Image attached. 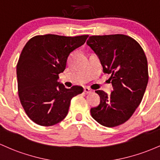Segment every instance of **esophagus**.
<instances>
[{"instance_id":"1","label":"esophagus","mask_w":160,"mask_h":160,"mask_svg":"<svg viewBox=\"0 0 160 160\" xmlns=\"http://www.w3.org/2000/svg\"><path fill=\"white\" fill-rule=\"evenodd\" d=\"M84 91H85V93H86V94H91V93L92 92V90L90 89L89 88L85 87V88H84Z\"/></svg>"}]
</instances>
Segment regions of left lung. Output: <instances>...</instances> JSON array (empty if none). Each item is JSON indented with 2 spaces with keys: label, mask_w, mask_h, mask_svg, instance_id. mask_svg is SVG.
<instances>
[{
  "label": "left lung",
  "mask_w": 160,
  "mask_h": 160,
  "mask_svg": "<svg viewBox=\"0 0 160 160\" xmlns=\"http://www.w3.org/2000/svg\"><path fill=\"white\" fill-rule=\"evenodd\" d=\"M99 57L103 72L111 74L113 91L107 94L96 91L100 104L91 109L100 125L116 127L128 121L138 108L148 83V60L141 46L125 35H93L87 41Z\"/></svg>",
  "instance_id": "1"
}]
</instances>
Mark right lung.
I'll return each instance as SVG.
<instances>
[{
  "instance_id": "right-lung-1",
  "label": "right lung",
  "mask_w": 160,
  "mask_h": 160,
  "mask_svg": "<svg viewBox=\"0 0 160 160\" xmlns=\"http://www.w3.org/2000/svg\"><path fill=\"white\" fill-rule=\"evenodd\" d=\"M88 35H36L23 48L17 66L18 94L34 122L51 126L65 119L72 98L83 92L81 86L66 88L57 82L69 55L83 45Z\"/></svg>"
}]
</instances>
